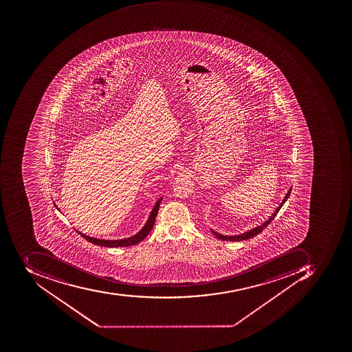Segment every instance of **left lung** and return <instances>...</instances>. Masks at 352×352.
Here are the masks:
<instances>
[{
  "mask_svg": "<svg viewBox=\"0 0 352 352\" xmlns=\"http://www.w3.org/2000/svg\"><path fill=\"white\" fill-rule=\"evenodd\" d=\"M290 192H292V188H290L289 191L286 194V197L283 199L282 203L280 204L278 208L275 209L273 214L271 215L270 218L268 220L263 222L261 226H257V228H253V230H248V232H243L241 234H236V236H225V234H219V232H215L214 230H211L212 234H214L215 237L219 238V239L223 240V241H242V240H248L250 238L255 237L256 234H258L259 232H263V228H267L269 224H270L271 221L276 217L280 209L282 208V206L284 205L285 201H287L288 197H289Z\"/></svg>",
  "mask_w": 352,
  "mask_h": 352,
  "instance_id": "8db88e82",
  "label": "left lung"
}]
</instances>
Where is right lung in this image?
I'll return each instance as SVG.
<instances>
[{
	"mask_svg": "<svg viewBox=\"0 0 352 352\" xmlns=\"http://www.w3.org/2000/svg\"><path fill=\"white\" fill-rule=\"evenodd\" d=\"M162 201V197L159 199L158 201H155V206H153V210H151V214H149L148 220H147L146 224L144 225V228L140 230L138 234H134L132 237L126 238V239L120 240H104V239H97V238L89 237L85 234H81L82 237L85 238L87 241L91 242L95 245H100V247L107 248H118V247H129V245H134V244L139 243L140 241L146 237L147 234L151 232L153 228V224H155V217L158 214L159 207H160V203ZM56 207V205H55Z\"/></svg>",
	"mask_w": 352,
	"mask_h": 352,
	"instance_id": "right-lung-1",
	"label": "right lung"
}]
</instances>
